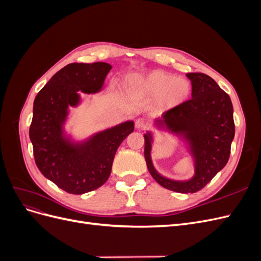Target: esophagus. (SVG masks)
<instances>
[{"label": "esophagus", "mask_w": 261, "mask_h": 261, "mask_svg": "<svg viewBox=\"0 0 261 261\" xmlns=\"http://www.w3.org/2000/svg\"><path fill=\"white\" fill-rule=\"evenodd\" d=\"M135 127L137 129H144L146 127V122L143 120V118H138V120L135 122Z\"/></svg>", "instance_id": "1"}]
</instances>
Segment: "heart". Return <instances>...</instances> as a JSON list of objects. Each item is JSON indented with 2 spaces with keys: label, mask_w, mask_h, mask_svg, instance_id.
I'll use <instances>...</instances> for the list:
<instances>
[{
  "label": "heart",
  "mask_w": 261,
  "mask_h": 261,
  "mask_svg": "<svg viewBox=\"0 0 261 261\" xmlns=\"http://www.w3.org/2000/svg\"><path fill=\"white\" fill-rule=\"evenodd\" d=\"M192 89L187 78L164 70H153L134 78L129 87L132 96L151 101L153 109L159 112H169L183 106L191 97Z\"/></svg>",
  "instance_id": "obj_1"
}]
</instances>
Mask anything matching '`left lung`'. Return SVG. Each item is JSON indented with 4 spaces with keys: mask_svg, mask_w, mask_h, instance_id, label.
<instances>
[{
    "mask_svg": "<svg viewBox=\"0 0 261 261\" xmlns=\"http://www.w3.org/2000/svg\"><path fill=\"white\" fill-rule=\"evenodd\" d=\"M192 82V99L158 117L154 129L167 132L192 158L194 175L174 179L162 175L152 162V145L155 132L147 130L145 159L151 176L170 191L189 194L200 191L222 170L228 161L235 135L233 106L228 94L212 78L202 73H187Z\"/></svg>",
    "mask_w": 261,
    "mask_h": 261,
    "instance_id": "left-lung-1",
    "label": "left lung"
}]
</instances>
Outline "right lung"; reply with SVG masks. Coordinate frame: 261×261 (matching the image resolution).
Masks as SVG:
<instances>
[{"label": "right lung", "mask_w": 261, "mask_h": 261, "mask_svg": "<svg viewBox=\"0 0 261 261\" xmlns=\"http://www.w3.org/2000/svg\"><path fill=\"white\" fill-rule=\"evenodd\" d=\"M112 66L105 62L72 63L60 69L34 101L29 137L38 169L63 191L82 195L99 188L111 174L117 148L134 132L125 121L82 140L66 130L69 108L83 102L81 92L102 91Z\"/></svg>", "instance_id": "1"}]
</instances>
